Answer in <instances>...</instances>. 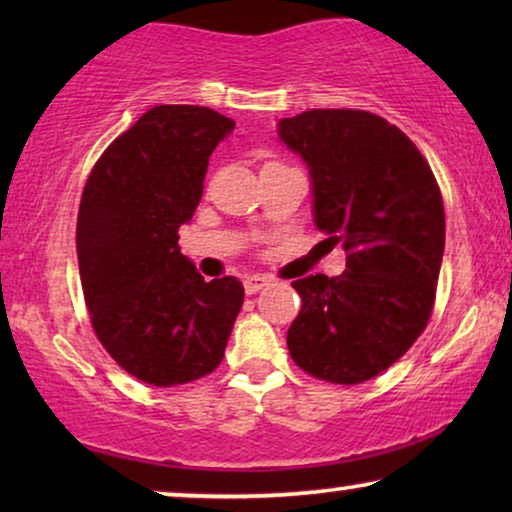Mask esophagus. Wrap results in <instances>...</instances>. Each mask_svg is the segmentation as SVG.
Listing matches in <instances>:
<instances>
[{"label": "esophagus", "mask_w": 512, "mask_h": 512, "mask_svg": "<svg viewBox=\"0 0 512 512\" xmlns=\"http://www.w3.org/2000/svg\"><path fill=\"white\" fill-rule=\"evenodd\" d=\"M268 284H270L268 277H263V275H251V277L244 279V291H247L249 296H251V293L263 291Z\"/></svg>", "instance_id": "1"}]
</instances>
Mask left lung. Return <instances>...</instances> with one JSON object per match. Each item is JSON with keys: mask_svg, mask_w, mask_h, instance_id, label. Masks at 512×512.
I'll return each mask as SVG.
<instances>
[{"mask_svg": "<svg viewBox=\"0 0 512 512\" xmlns=\"http://www.w3.org/2000/svg\"><path fill=\"white\" fill-rule=\"evenodd\" d=\"M305 160L314 226L342 244L338 277L293 282L303 307L286 333L291 359L333 384H359L408 352L431 317L445 209L408 135L361 109H310L277 123Z\"/></svg>", "mask_w": 512, "mask_h": 512, "instance_id": "1", "label": "left lung"}]
</instances>
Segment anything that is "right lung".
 I'll use <instances>...</instances> for the list:
<instances>
[{
    "instance_id": "obj_1",
    "label": "right lung",
    "mask_w": 512,
    "mask_h": 512,
    "mask_svg": "<svg viewBox=\"0 0 512 512\" xmlns=\"http://www.w3.org/2000/svg\"><path fill=\"white\" fill-rule=\"evenodd\" d=\"M233 128L209 107L160 104L109 144L83 188L76 254L90 321L111 359L153 387L212 373L244 303L240 279L205 282L179 247Z\"/></svg>"
}]
</instances>
